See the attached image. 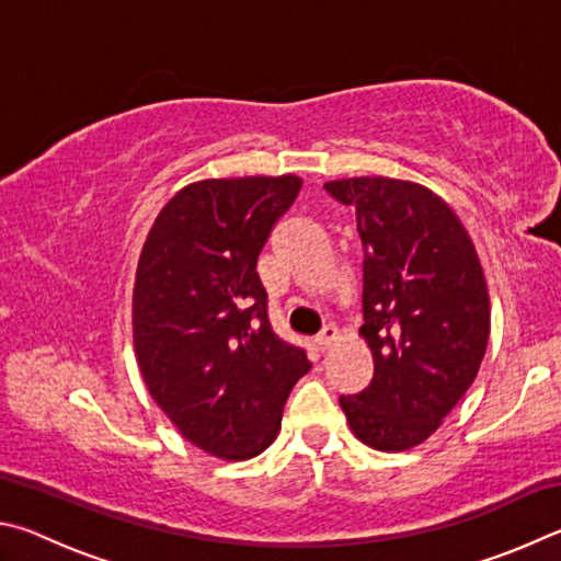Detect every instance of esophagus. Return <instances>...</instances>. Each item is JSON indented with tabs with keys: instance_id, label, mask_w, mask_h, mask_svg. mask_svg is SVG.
I'll list each match as a JSON object with an SVG mask.
<instances>
[{
	"instance_id": "obj_1",
	"label": "esophagus",
	"mask_w": 561,
	"mask_h": 561,
	"mask_svg": "<svg viewBox=\"0 0 561 561\" xmlns=\"http://www.w3.org/2000/svg\"><path fill=\"white\" fill-rule=\"evenodd\" d=\"M335 340H337V328L335 325H325V328H322L320 335L316 337V347L320 352H325Z\"/></svg>"
}]
</instances>
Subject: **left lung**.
Here are the masks:
<instances>
[{"instance_id":"left-lung-1","label":"left lung","mask_w":561,"mask_h":561,"mask_svg":"<svg viewBox=\"0 0 561 561\" xmlns=\"http://www.w3.org/2000/svg\"><path fill=\"white\" fill-rule=\"evenodd\" d=\"M357 214L362 335L375 377L340 397L355 436L377 450L419 446L440 426L483 362L490 335L485 275L468 231L431 190L389 176L328 182Z\"/></svg>"}]
</instances>
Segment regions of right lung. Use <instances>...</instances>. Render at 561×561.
Segmentation results:
<instances>
[{
  "label": "right lung",
  "instance_id": "add662e5",
  "mask_svg": "<svg viewBox=\"0 0 561 561\" xmlns=\"http://www.w3.org/2000/svg\"><path fill=\"white\" fill-rule=\"evenodd\" d=\"M302 180H206L157 216L135 275L137 365L172 424L219 458L259 456L278 434L290 389L308 375L302 347L268 322L255 261Z\"/></svg>",
  "mask_w": 561,
  "mask_h": 561
}]
</instances>
